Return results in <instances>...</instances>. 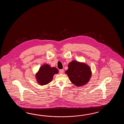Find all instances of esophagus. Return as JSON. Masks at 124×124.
Instances as JSON below:
<instances>
[{
  "label": "esophagus",
  "mask_w": 124,
  "mask_h": 124,
  "mask_svg": "<svg viewBox=\"0 0 124 124\" xmlns=\"http://www.w3.org/2000/svg\"><path fill=\"white\" fill-rule=\"evenodd\" d=\"M63 73H64V70H63V69L60 70H59V73L60 74H62Z\"/></svg>",
  "instance_id": "obj_1"
}]
</instances>
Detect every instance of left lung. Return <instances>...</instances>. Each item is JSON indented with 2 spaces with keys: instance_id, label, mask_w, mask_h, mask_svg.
I'll return each mask as SVG.
<instances>
[{
  "instance_id": "left-lung-1",
  "label": "left lung",
  "mask_w": 124,
  "mask_h": 124,
  "mask_svg": "<svg viewBox=\"0 0 124 124\" xmlns=\"http://www.w3.org/2000/svg\"><path fill=\"white\" fill-rule=\"evenodd\" d=\"M65 73L68 75L70 82L77 87L86 84L92 75L89 66L76 61H72L69 63L68 69Z\"/></svg>"
}]
</instances>
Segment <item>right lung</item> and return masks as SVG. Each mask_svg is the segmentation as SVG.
Listing matches in <instances>:
<instances>
[{
    "label": "right lung",
    "instance_id": "right-lung-1",
    "mask_svg": "<svg viewBox=\"0 0 124 124\" xmlns=\"http://www.w3.org/2000/svg\"><path fill=\"white\" fill-rule=\"evenodd\" d=\"M58 73V70L55 67H51L47 64L43 65L35 74L37 83L42 85L48 84L52 81L54 75Z\"/></svg>",
    "mask_w": 124,
    "mask_h": 124
}]
</instances>
